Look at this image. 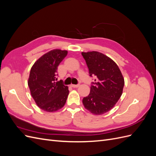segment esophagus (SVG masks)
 <instances>
[{"label":"esophagus","mask_w":156,"mask_h":156,"mask_svg":"<svg viewBox=\"0 0 156 156\" xmlns=\"http://www.w3.org/2000/svg\"><path fill=\"white\" fill-rule=\"evenodd\" d=\"M71 87L73 88H77L79 87V84H71Z\"/></svg>","instance_id":"1"}]
</instances>
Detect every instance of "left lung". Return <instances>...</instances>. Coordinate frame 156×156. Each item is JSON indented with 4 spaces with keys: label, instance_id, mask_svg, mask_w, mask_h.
I'll return each mask as SVG.
<instances>
[{
    "label": "left lung",
    "instance_id": "left-lung-1",
    "mask_svg": "<svg viewBox=\"0 0 156 156\" xmlns=\"http://www.w3.org/2000/svg\"><path fill=\"white\" fill-rule=\"evenodd\" d=\"M90 76L97 77L92 83L89 95L83 99L84 107L96 115H103L114 107L121 97L124 79L117 64L98 51L81 53Z\"/></svg>",
    "mask_w": 156,
    "mask_h": 156
}]
</instances>
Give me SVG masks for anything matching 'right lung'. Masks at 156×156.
Listing matches in <instances>:
<instances>
[{"label": "right lung", "mask_w": 156, "mask_h": 156, "mask_svg": "<svg viewBox=\"0 0 156 156\" xmlns=\"http://www.w3.org/2000/svg\"><path fill=\"white\" fill-rule=\"evenodd\" d=\"M66 50L53 49L36 61L31 68L28 85L36 105L46 112L62 108L69 94L67 86L57 81L58 65L66 56Z\"/></svg>", "instance_id": "obj_1"}]
</instances>
